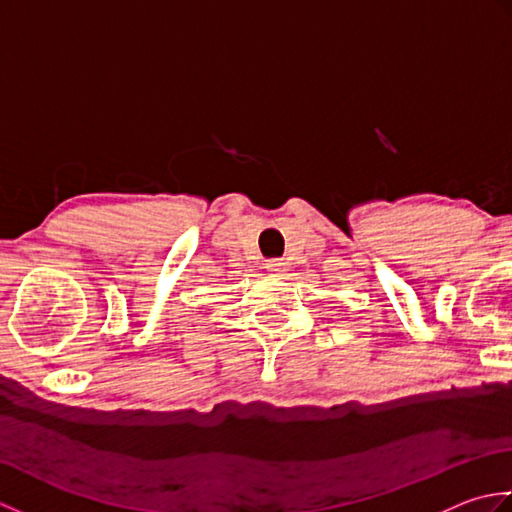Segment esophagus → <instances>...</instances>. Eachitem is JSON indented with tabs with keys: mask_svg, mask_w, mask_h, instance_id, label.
<instances>
[{
	"mask_svg": "<svg viewBox=\"0 0 512 512\" xmlns=\"http://www.w3.org/2000/svg\"><path fill=\"white\" fill-rule=\"evenodd\" d=\"M266 270L273 275H281V273H286V262L284 259H270V262L266 264Z\"/></svg>",
	"mask_w": 512,
	"mask_h": 512,
	"instance_id": "obj_1",
	"label": "esophagus"
}]
</instances>
